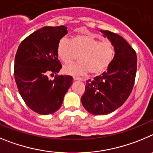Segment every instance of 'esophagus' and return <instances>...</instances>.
Listing matches in <instances>:
<instances>
[{"instance_id":"1","label":"esophagus","mask_w":153,"mask_h":153,"mask_svg":"<svg viewBox=\"0 0 153 153\" xmlns=\"http://www.w3.org/2000/svg\"><path fill=\"white\" fill-rule=\"evenodd\" d=\"M73 78H74V80H75V81H83L82 78H78V77H73Z\"/></svg>"}]
</instances>
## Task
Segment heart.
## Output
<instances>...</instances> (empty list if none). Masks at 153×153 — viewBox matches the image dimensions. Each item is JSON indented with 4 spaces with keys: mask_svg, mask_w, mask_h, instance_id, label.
I'll use <instances>...</instances> for the list:
<instances>
[{
    "mask_svg": "<svg viewBox=\"0 0 153 153\" xmlns=\"http://www.w3.org/2000/svg\"><path fill=\"white\" fill-rule=\"evenodd\" d=\"M58 57L64 63H69L79 54L78 62L65 65V73L84 75L90 71L92 75L103 73L112 62L115 49L110 41H102L91 34L77 35L71 39L62 38L57 45Z\"/></svg>",
    "mask_w": 153,
    "mask_h": 153,
    "instance_id": "obj_1",
    "label": "heart"
}]
</instances>
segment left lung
Segmentation results:
<instances>
[{"mask_svg": "<svg viewBox=\"0 0 153 153\" xmlns=\"http://www.w3.org/2000/svg\"><path fill=\"white\" fill-rule=\"evenodd\" d=\"M100 32L114 44L115 55L107 71L86 81L81 100L94 115L108 114L124 104L133 90L137 68L136 52L123 37L107 30Z\"/></svg>", "mask_w": 153, "mask_h": 153, "instance_id": "8db88e82", "label": "left lung"}]
</instances>
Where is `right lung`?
Masks as SVG:
<instances>
[{
	"label": "right lung",
	"instance_id": "add662e5",
	"mask_svg": "<svg viewBox=\"0 0 153 153\" xmlns=\"http://www.w3.org/2000/svg\"><path fill=\"white\" fill-rule=\"evenodd\" d=\"M67 27H45L30 34L20 44L14 62V78L19 93L30 109L42 115L52 114L62 104L72 84L69 75H56L62 65L57 45L67 34Z\"/></svg>",
	"mask_w": 153,
	"mask_h": 153
}]
</instances>
